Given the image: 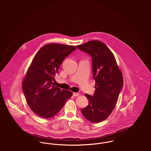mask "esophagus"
<instances>
[{
    "label": "esophagus",
    "instance_id": "1",
    "mask_svg": "<svg viewBox=\"0 0 151 151\" xmlns=\"http://www.w3.org/2000/svg\"><path fill=\"white\" fill-rule=\"evenodd\" d=\"M73 95L74 96H78L80 95V94L78 93H76V92H74Z\"/></svg>",
    "mask_w": 151,
    "mask_h": 151
}]
</instances>
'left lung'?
I'll use <instances>...</instances> for the list:
<instances>
[{
  "mask_svg": "<svg viewBox=\"0 0 151 151\" xmlns=\"http://www.w3.org/2000/svg\"><path fill=\"white\" fill-rule=\"evenodd\" d=\"M77 47L92 57L96 89L93 96L86 94L89 105L81 111L89 122L99 123L108 118L116 105L123 86L122 73L105 43L91 41Z\"/></svg>",
  "mask_w": 151,
  "mask_h": 151,
  "instance_id": "8db88e82",
  "label": "left lung"
}]
</instances>
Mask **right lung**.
I'll use <instances>...</instances> for the list:
<instances>
[{"instance_id": "obj_1", "label": "right lung", "mask_w": 151, "mask_h": 151, "mask_svg": "<svg viewBox=\"0 0 151 151\" xmlns=\"http://www.w3.org/2000/svg\"><path fill=\"white\" fill-rule=\"evenodd\" d=\"M76 46L50 43L42 47L34 58L23 80L22 88L29 107L44 119L61 110L73 92L54 86L55 76L65 57Z\"/></svg>"}]
</instances>
